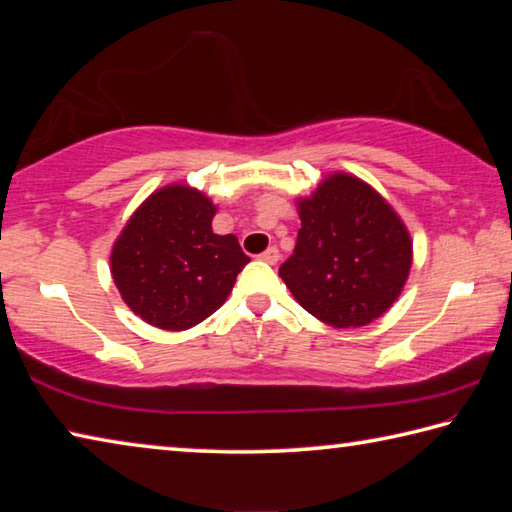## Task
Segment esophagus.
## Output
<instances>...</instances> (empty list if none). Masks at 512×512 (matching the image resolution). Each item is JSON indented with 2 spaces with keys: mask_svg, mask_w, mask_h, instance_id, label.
<instances>
[{
  "mask_svg": "<svg viewBox=\"0 0 512 512\" xmlns=\"http://www.w3.org/2000/svg\"><path fill=\"white\" fill-rule=\"evenodd\" d=\"M261 261L274 265V263L279 261V249H277V247H267V249L263 251V254H261Z\"/></svg>",
  "mask_w": 512,
  "mask_h": 512,
  "instance_id": "1",
  "label": "esophagus"
}]
</instances>
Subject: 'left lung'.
<instances>
[{"label":"left lung","instance_id":"obj_1","mask_svg":"<svg viewBox=\"0 0 512 512\" xmlns=\"http://www.w3.org/2000/svg\"><path fill=\"white\" fill-rule=\"evenodd\" d=\"M302 229L279 277L311 316L364 327L398 300L412 267L403 219L371 185L332 174L297 201Z\"/></svg>","mask_w":512,"mask_h":512}]
</instances>
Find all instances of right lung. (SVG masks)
I'll list each match as a JSON object with an SVG mask.
<instances>
[{
    "mask_svg": "<svg viewBox=\"0 0 512 512\" xmlns=\"http://www.w3.org/2000/svg\"><path fill=\"white\" fill-rule=\"evenodd\" d=\"M217 208L187 185L153 192L112 247L123 302L148 325L183 332L212 316L249 263L235 235L212 233Z\"/></svg>",
    "mask_w": 512,
    "mask_h": 512,
    "instance_id": "obj_1",
    "label": "right lung"
}]
</instances>
